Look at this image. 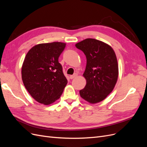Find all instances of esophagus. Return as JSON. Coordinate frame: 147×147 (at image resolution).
<instances>
[{"mask_svg":"<svg viewBox=\"0 0 147 147\" xmlns=\"http://www.w3.org/2000/svg\"><path fill=\"white\" fill-rule=\"evenodd\" d=\"M78 76V74L77 73H74L73 75H71L69 76V78H70V79H74V78H76Z\"/></svg>","mask_w":147,"mask_h":147,"instance_id":"34e87169","label":"esophagus"}]
</instances>
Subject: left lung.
Wrapping results in <instances>:
<instances>
[{
  "instance_id": "1",
  "label": "left lung",
  "mask_w": 147,
  "mask_h": 147,
  "mask_svg": "<svg viewBox=\"0 0 147 147\" xmlns=\"http://www.w3.org/2000/svg\"><path fill=\"white\" fill-rule=\"evenodd\" d=\"M86 56L83 76L86 80L79 91L80 97L91 104L105 100L115 86L118 77L117 58L112 47L103 41L86 38L76 44Z\"/></svg>"
}]
</instances>
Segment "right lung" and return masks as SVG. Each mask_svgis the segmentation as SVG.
<instances>
[{
  "label": "right lung",
  "mask_w": 147,
  "mask_h": 147,
  "mask_svg": "<svg viewBox=\"0 0 147 147\" xmlns=\"http://www.w3.org/2000/svg\"><path fill=\"white\" fill-rule=\"evenodd\" d=\"M66 43H42L32 47L22 67V78L28 92L38 103L49 105L58 100L67 84L58 58Z\"/></svg>",
  "instance_id": "right-lung-1"
}]
</instances>
